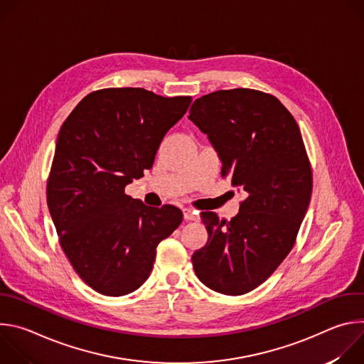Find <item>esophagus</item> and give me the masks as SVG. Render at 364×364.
Wrapping results in <instances>:
<instances>
[{"mask_svg": "<svg viewBox=\"0 0 364 364\" xmlns=\"http://www.w3.org/2000/svg\"><path fill=\"white\" fill-rule=\"evenodd\" d=\"M183 215L186 220H197L198 215L193 209H183Z\"/></svg>", "mask_w": 364, "mask_h": 364, "instance_id": "esophagus-1", "label": "esophagus"}]
</instances>
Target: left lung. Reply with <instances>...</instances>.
<instances>
[{"mask_svg":"<svg viewBox=\"0 0 364 364\" xmlns=\"http://www.w3.org/2000/svg\"><path fill=\"white\" fill-rule=\"evenodd\" d=\"M188 119L216 149L222 176L243 194L230 222L201 213L209 239L193 253V268L210 289L242 295L282 264L306 213L313 174L301 131L275 96L243 87L196 99Z\"/></svg>","mask_w":364,"mask_h":364,"instance_id":"8db88e82","label":"left lung"}]
</instances>
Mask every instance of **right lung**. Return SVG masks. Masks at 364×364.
Masks as SVG:
<instances>
[{"label":"right lung","mask_w":364,"mask_h":364,"mask_svg":"<svg viewBox=\"0 0 364 364\" xmlns=\"http://www.w3.org/2000/svg\"><path fill=\"white\" fill-rule=\"evenodd\" d=\"M190 96L142 87L89 93L63 122L47 181V205L73 269L96 292L121 296L149 277L159 243L181 223L171 204L145 205L125 194L144 176Z\"/></svg>","instance_id":"obj_1"}]
</instances>
